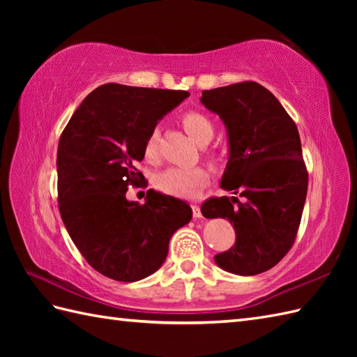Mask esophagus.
<instances>
[{
	"mask_svg": "<svg viewBox=\"0 0 357 357\" xmlns=\"http://www.w3.org/2000/svg\"><path fill=\"white\" fill-rule=\"evenodd\" d=\"M192 210H193V218H201L202 216L199 204H192Z\"/></svg>",
	"mask_w": 357,
	"mask_h": 357,
	"instance_id": "obj_1",
	"label": "esophagus"
}]
</instances>
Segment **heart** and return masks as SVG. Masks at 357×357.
<instances>
[{
	"label": "heart",
	"instance_id": "b5f03b06",
	"mask_svg": "<svg viewBox=\"0 0 357 357\" xmlns=\"http://www.w3.org/2000/svg\"><path fill=\"white\" fill-rule=\"evenodd\" d=\"M185 132L199 144H207L213 136L215 127L211 121L201 112L187 110L181 115ZM142 156L147 162H156L159 156V133L158 128H151L142 144ZM216 162V156L210 155ZM210 172L206 167H170L155 178V187L159 192L174 196V198H193L208 184Z\"/></svg>",
	"mask_w": 357,
	"mask_h": 357
}]
</instances>
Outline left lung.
I'll return each instance as SVG.
<instances>
[{
  "label": "left lung",
  "instance_id": "obj_1",
  "mask_svg": "<svg viewBox=\"0 0 357 357\" xmlns=\"http://www.w3.org/2000/svg\"><path fill=\"white\" fill-rule=\"evenodd\" d=\"M201 102L229 132L221 187L244 198L202 204L204 216L227 218L236 233L234 245L215 261L234 275H259L282 259L299 230L308 172L298 127L276 96L255 81L204 90Z\"/></svg>",
  "mask_w": 357,
  "mask_h": 357
}]
</instances>
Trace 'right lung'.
Masks as SVG:
<instances>
[{"mask_svg": "<svg viewBox=\"0 0 357 357\" xmlns=\"http://www.w3.org/2000/svg\"><path fill=\"white\" fill-rule=\"evenodd\" d=\"M187 96L109 82L81 102L59 138V213L79 253L110 279L150 276L165 261L172 234L190 222V206L172 196L149 190L146 204L126 199L128 187L146 179L136 169L144 139Z\"/></svg>", "mask_w": 357, "mask_h": 357, "instance_id": "1", "label": "right lung"}]
</instances>
